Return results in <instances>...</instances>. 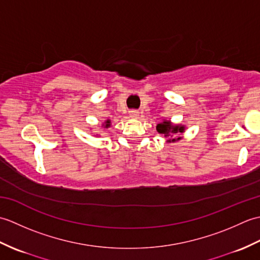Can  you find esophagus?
Returning a JSON list of instances; mask_svg holds the SVG:
<instances>
[{
  "label": "esophagus",
  "mask_w": 260,
  "mask_h": 260,
  "mask_svg": "<svg viewBox=\"0 0 260 260\" xmlns=\"http://www.w3.org/2000/svg\"><path fill=\"white\" fill-rule=\"evenodd\" d=\"M140 116V112L139 110H136V109H132V110H129V117L131 118H137Z\"/></svg>",
  "instance_id": "34e87169"
}]
</instances>
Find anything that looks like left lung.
<instances>
[{
	"label": "left lung",
	"instance_id": "left-lung-1",
	"mask_svg": "<svg viewBox=\"0 0 260 260\" xmlns=\"http://www.w3.org/2000/svg\"><path fill=\"white\" fill-rule=\"evenodd\" d=\"M184 129H185V127L183 125H173L170 120H163L162 123L157 124V126H156V131L159 134H163L165 137H169V136L172 137L173 134L183 133ZM179 140H180V137H178V139H172V140L169 139L168 142L171 143V142H175Z\"/></svg>",
	"mask_w": 260,
	"mask_h": 260
}]
</instances>
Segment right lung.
<instances>
[{
	"label": "right lung",
	"instance_id": "add662e5",
	"mask_svg": "<svg viewBox=\"0 0 260 260\" xmlns=\"http://www.w3.org/2000/svg\"><path fill=\"white\" fill-rule=\"evenodd\" d=\"M109 126H110V120L107 119V120L104 123V127H105V128H108Z\"/></svg>",
	"mask_w": 260,
	"mask_h": 260
}]
</instances>
